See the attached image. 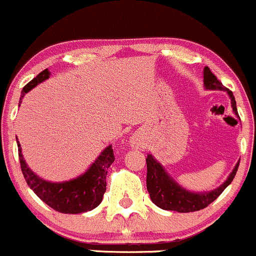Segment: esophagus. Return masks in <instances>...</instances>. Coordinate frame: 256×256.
<instances>
[{"mask_svg":"<svg viewBox=\"0 0 256 256\" xmlns=\"http://www.w3.org/2000/svg\"><path fill=\"white\" fill-rule=\"evenodd\" d=\"M136 144H138V143H136Z\"/></svg>","mask_w":256,"mask_h":256,"instance_id":"1","label":"esophagus"}]
</instances>
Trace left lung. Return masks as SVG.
Here are the masks:
<instances>
[{"instance_id":"obj_1","label":"left lung","mask_w":256,"mask_h":256,"mask_svg":"<svg viewBox=\"0 0 256 256\" xmlns=\"http://www.w3.org/2000/svg\"><path fill=\"white\" fill-rule=\"evenodd\" d=\"M204 86L206 90L226 91L228 94L229 98H230V104L234 114L239 117L233 92L229 91L228 88L222 85V82L217 80V78L213 75L208 66H204ZM238 166L239 162H236V165L234 166L233 171L229 174L226 180L222 185L218 186L217 188L212 190V191L194 192L186 190L178 181L174 180L170 174L165 170L164 166L149 152L146 156V188L152 204H155L162 210H176V212L180 213L194 212V210L206 208L208 204H212L224 191L226 186L230 185L234 176H236V170H238Z\"/></svg>"}]
</instances>
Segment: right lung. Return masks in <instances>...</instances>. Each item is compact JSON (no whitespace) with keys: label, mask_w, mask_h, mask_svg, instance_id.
Masks as SVG:
<instances>
[{"label":"right lung","mask_w":256,"mask_h":256,"mask_svg":"<svg viewBox=\"0 0 256 256\" xmlns=\"http://www.w3.org/2000/svg\"><path fill=\"white\" fill-rule=\"evenodd\" d=\"M49 76L50 71L46 69L30 82H28L22 90L20 104H22L23 97L27 92L43 81L48 80ZM17 146L20 168L28 186L44 204H48L52 210L66 214H78V213L92 210L101 204L104 194L106 192L107 170L114 162L112 146L104 148L85 172L78 175V178L62 182L46 181L32 171L23 158L22 148L18 140Z\"/></svg>","instance_id":"right-lung-1"}]
</instances>
